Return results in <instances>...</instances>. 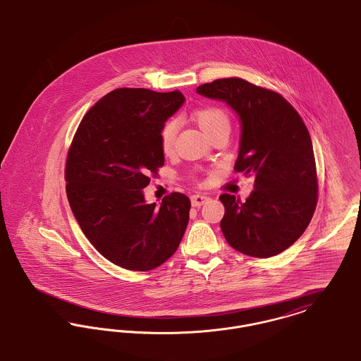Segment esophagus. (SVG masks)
I'll use <instances>...</instances> for the list:
<instances>
[{
    "mask_svg": "<svg viewBox=\"0 0 361 361\" xmlns=\"http://www.w3.org/2000/svg\"><path fill=\"white\" fill-rule=\"evenodd\" d=\"M190 200H191L192 207H201L208 201L209 197L208 195H204V194H194V195H191Z\"/></svg>",
    "mask_w": 361,
    "mask_h": 361,
    "instance_id": "1",
    "label": "esophagus"
}]
</instances>
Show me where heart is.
I'll list each match as a JSON object with an SVG mask.
<instances>
[{
	"instance_id": "heart-1",
	"label": "heart",
	"mask_w": 361,
	"mask_h": 361,
	"mask_svg": "<svg viewBox=\"0 0 361 361\" xmlns=\"http://www.w3.org/2000/svg\"><path fill=\"white\" fill-rule=\"evenodd\" d=\"M194 119L202 132L210 137L212 134L219 132H229V118L219 107H205L200 109L194 113ZM179 130V122L176 119H171L166 122L160 132V142L161 149L166 154H170L175 145V138Z\"/></svg>"
}]
</instances>
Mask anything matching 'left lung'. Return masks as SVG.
Here are the masks:
<instances>
[{
  "label": "left lung",
  "mask_w": 361,
  "mask_h": 361,
  "mask_svg": "<svg viewBox=\"0 0 361 361\" xmlns=\"http://www.w3.org/2000/svg\"><path fill=\"white\" fill-rule=\"evenodd\" d=\"M197 94L227 103L239 116L235 170L255 176L246 202L220 195L223 235L250 257L283 252L302 236L317 207L315 157L303 119L283 96L236 77L202 84Z\"/></svg>",
  "instance_id": "1"
}]
</instances>
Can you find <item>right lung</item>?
I'll return each instance as SVG.
<instances>
[{
  "instance_id": "add662e5",
  "label": "right lung",
  "mask_w": 361,
  "mask_h": 361,
  "mask_svg": "<svg viewBox=\"0 0 361 361\" xmlns=\"http://www.w3.org/2000/svg\"><path fill=\"white\" fill-rule=\"evenodd\" d=\"M185 103L179 91L119 88L82 118L66 160V194L77 223L110 262L134 271L164 264L189 223V197L160 205L144 191L164 164L160 132Z\"/></svg>"
}]
</instances>
